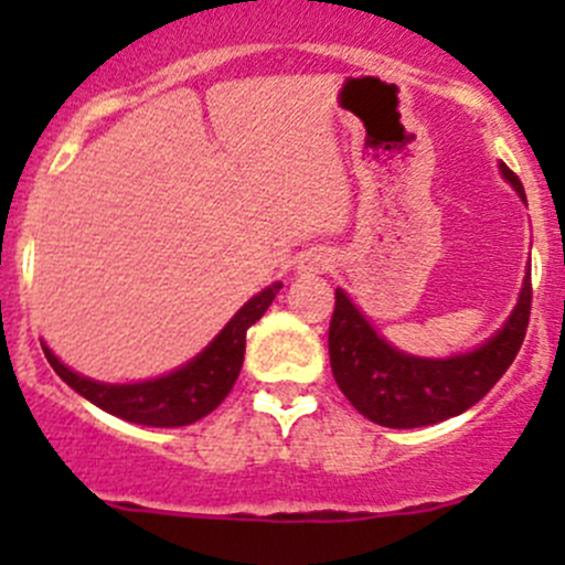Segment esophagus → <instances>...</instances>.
Listing matches in <instances>:
<instances>
[{
  "instance_id": "34e87169",
  "label": "esophagus",
  "mask_w": 565,
  "mask_h": 565,
  "mask_svg": "<svg viewBox=\"0 0 565 565\" xmlns=\"http://www.w3.org/2000/svg\"><path fill=\"white\" fill-rule=\"evenodd\" d=\"M324 267H328V259L319 254L306 256V259L300 262V273H319V270H324Z\"/></svg>"
}]
</instances>
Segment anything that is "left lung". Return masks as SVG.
<instances>
[{"label":"left lung","mask_w":565,"mask_h":565,"mask_svg":"<svg viewBox=\"0 0 565 565\" xmlns=\"http://www.w3.org/2000/svg\"><path fill=\"white\" fill-rule=\"evenodd\" d=\"M505 180L525 199L520 177L500 163ZM533 284L525 276L520 303L494 339L448 361L404 355L385 344L344 292H335L330 317V369L341 393L369 420L391 429H415L465 413L494 388L525 341Z\"/></svg>","instance_id":"1"}]
</instances>
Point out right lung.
<instances>
[{"instance_id": "right-lung-1", "label": "right lung", "mask_w": 565, "mask_h": 565, "mask_svg": "<svg viewBox=\"0 0 565 565\" xmlns=\"http://www.w3.org/2000/svg\"><path fill=\"white\" fill-rule=\"evenodd\" d=\"M278 289H281V284H273L265 292L250 298L202 355L193 358L180 372L169 374V377L150 380V383H95V380H87L82 374L71 372L67 366H62L49 347H43V352L49 358L51 369L73 391L82 393L84 398L98 404L106 413L130 420V424L188 426L213 413L230 396L232 385H235L237 374H241L243 355H246V330L265 315L267 306L278 295Z\"/></svg>"}]
</instances>
